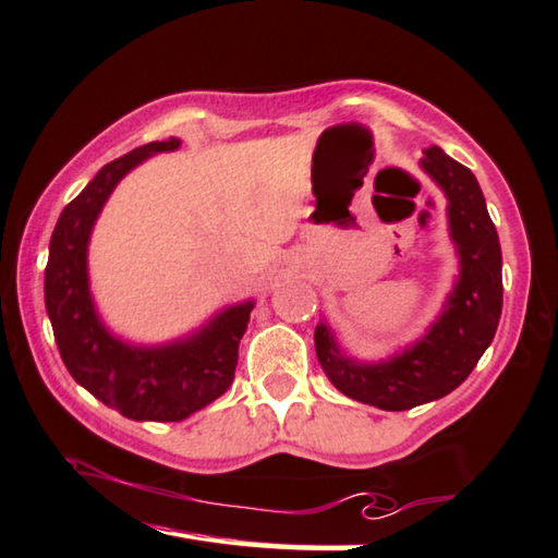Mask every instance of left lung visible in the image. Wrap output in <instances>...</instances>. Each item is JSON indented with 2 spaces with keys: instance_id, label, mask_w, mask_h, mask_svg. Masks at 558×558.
<instances>
[{
  "instance_id": "obj_1",
  "label": "left lung",
  "mask_w": 558,
  "mask_h": 558,
  "mask_svg": "<svg viewBox=\"0 0 558 558\" xmlns=\"http://www.w3.org/2000/svg\"><path fill=\"white\" fill-rule=\"evenodd\" d=\"M420 166L449 199V234L461 266L444 312L422 339L380 363L347 356L324 322L314 329V349L333 388L388 412L459 388L490 347L502 312V253L478 180L439 146L424 148Z\"/></svg>"
}]
</instances>
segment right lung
Returning <instances> with one entry per match:
<instances>
[{
	"mask_svg": "<svg viewBox=\"0 0 558 558\" xmlns=\"http://www.w3.org/2000/svg\"><path fill=\"white\" fill-rule=\"evenodd\" d=\"M180 148V138L150 141L107 163L60 211L50 236L44 295L60 359L75 383L136 422H180L229 390L253 300L215 314L185 339L136 347L111 333L95 310L87 276L89 234L129 170Z\"/></svg>",
	"mask_w": 558,
	"mask_h": 558,
	"instance_id": "add662e5",
	"label": "right lung"
}]
</instances>
